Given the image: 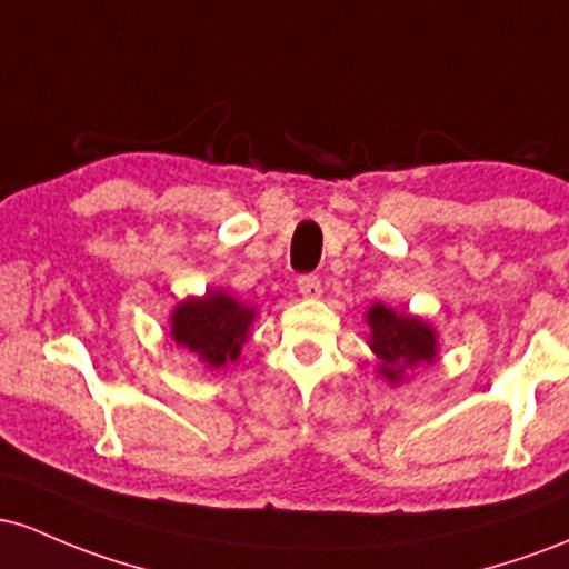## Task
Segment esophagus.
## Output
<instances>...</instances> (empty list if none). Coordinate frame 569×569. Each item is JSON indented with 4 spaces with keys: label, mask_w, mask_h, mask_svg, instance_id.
I'll return each mask as SVG.
<instances>
[{
    "label": "esophagus",
    "mask_w": 569,
    "mask_h": 569,
    "mask_svg": "<svg viewBox=\"0 0 569 569\" xmlns=\"http://www.w3.org/2000/svg\"><path fill=\"white\" fill-rule=\"evenodd\" d=\"M298 290L303 298H319L322 296V279L317 273H303V277H298Z\"/></svg>",
    "instance_id": "34e87169"
}]
</instances>
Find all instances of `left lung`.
<instances>
[{
    "mask_svg": "<svg viewBox=\"0 0 569 569\" xmlns=\"http://www.w3.org/2000/svg\"><path fill=\"white\" fill-rule=\"evenodd\" d=\"M370 349L381 360V373L389 381L403 379V370L417 362H430L436 357V333L422 319L395 315L387 306L376 303L368 311Z\"/></svg>",
    "mask_w": 569,
    "mask_h": 569,
    "instance_id": "1",
    "label": "left lung"
}]
</instances>
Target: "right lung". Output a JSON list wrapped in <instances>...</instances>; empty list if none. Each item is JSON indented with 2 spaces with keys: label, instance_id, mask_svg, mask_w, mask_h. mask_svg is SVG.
I'll return each mask as SVG.
<instances>
[{
  "label": "right lung",
  "instance_id": "right-lung-1",
  "mask_svg": "<svg viewBox=\"0 0 569 569\" xmlns=\"http://www.w3.org/2000/svg\"><path fill=\"white\" fill-rule=\"evenodd\" d=\"M254 309L236 303L226 292H207V298H193L177 306L171 317V333L177 343L188 347L209 368H222L239 357L247 341Z\"/></svg>",
  "mask_w": 569,
  "mask_h": 569
}]
</instances>
